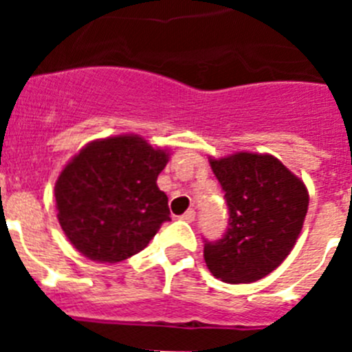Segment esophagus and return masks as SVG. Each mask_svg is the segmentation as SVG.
Returning <instances> with one entry per match:
<instances>
[{"label":"esophagus","mask_w":352,"mask_h":352,"mask_svg":"<svg viewBox=\"0 0 352 352\" xmlns=\"http://www.w3.org/2000/svg\"><path fill=\"white\" fill-rule=\"evenodd\" d=\"M182 220H185V222H194V220H195V211L194 210L185 211V213L182 214Z\"/></svg>","instance_id":"esophagus-1"}]
</instances>
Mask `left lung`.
I'll return each mask as SVG.
<instances>
[{
  "label": "left lung",
  "instance_id": "8db88e82",
  "mask_svg": "<svg viewBox=\"0 0 352 352\" xmlns=\"http://www.w3.org/2000/svg\"><path fill=\"white\" fill-rule=\"evenodd\" d=\"M210 166L226 192L229 227L217 241H204V261L227 284H250L284 263L296 243L309 210V192L298 176L272 155L239 153Z\"/></svg>",
  "mask_w": 352,
  "mask_h": 352
}]
</instances>
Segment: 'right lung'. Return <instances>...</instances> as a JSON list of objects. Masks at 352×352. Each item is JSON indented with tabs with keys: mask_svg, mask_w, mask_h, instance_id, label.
<instances>
[{
	"mask_svg": "<svg viewBox=\"0 0 352 352\" xmlns=\"http://www.w3.org/2000/svg\"><path fill=\"white\" fill-rule=\"evenodd\" d=\"M169 162L166 149L139 135L84 146L56 182L58 220L74 248L96 263H120L141 252L170 220L157 186Z\"/></svg>",
	"mask_w": 352,
	"mask_h": 352,
	"instance_id": "1",
	"label": "right lung"
}]
</instances>
